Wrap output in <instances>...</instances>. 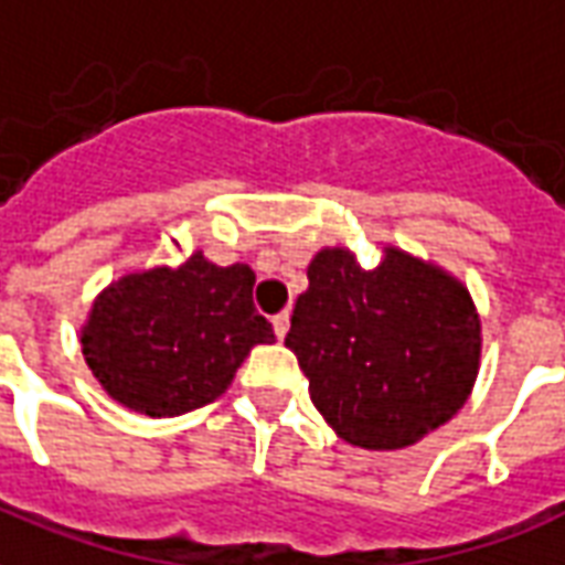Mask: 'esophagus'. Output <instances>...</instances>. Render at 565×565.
Instances as JSON below:
<instances>
[{
	"label": "esophagus",
	"mask_w": 565,
	"mask_h": 565,
	"mask_svg": "<svg viewBox=\"0 0 565 565\" xmlns=\"http://www.w3.org/2000/svg\"><path fill=\"white\" fill-rule=\"evenodd\" d=\"M271 326H275V335L284 338V335H287V329H290V315H287V311L275 315V317H271Z\"/></svg>",
	"instance_id": "34e87169"
}]
</instances>
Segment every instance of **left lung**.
I'll use <instances>...</instances> for the list:
<instances>
[{
  "label": "left lung",
  "instance_id": "8db88e82",
  "mask_svg": "<svg viewBox=\"0 0 565 565\" xmlns=\"http://www.w3.org/2000/svg\"><path fill=\"white\" fill-rule=\"evenodd\" d=\"M332 431L359 449H404L473 392L482 323L455 275L386 245L374 269L317 250L284 338Z\"/></svg>",
  "mask_w": 565,
  "mask_h": 565
}]
</instances>
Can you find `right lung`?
<instances>
[{"label":"right lung","instance_id":"right-lung-1","mask_svg":"<svg viewBox=\"0 0 565 565\" xmlns=\"http://www.w3.org/2000/svg\"><path fill=\"white\" fill-rule=\"evenodd\" d=\"M254 271L194 250L182 266L128 271L95 296L83 359L113 401L152 419L212 404L250 347L275 332L254 308Z\"/></svg>","mask_w":565,"mask_h":565}]
</instances>
